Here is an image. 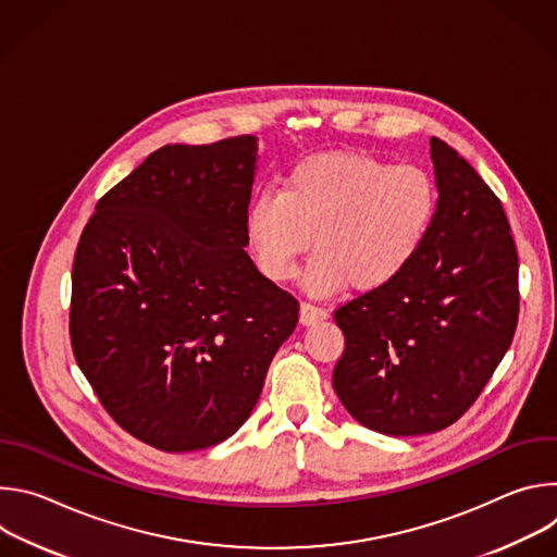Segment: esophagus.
<instances>
[{"label": "esophagus", "mask_w": 557, "mask_h": 557, "mask_svg": "<svg viewBox=\"0 0 557 557\" xmlns=\"http://www.w3.org/2000/svg\"><path fill=\"white\" fill-rule=\"evenodd\" d=\"M329 317V310L326 308H320V306H312L308 301H301L299 304V324L301 326H312L317 322H324Z\"/></svg>", "instance_id": "1"}]
</instances>
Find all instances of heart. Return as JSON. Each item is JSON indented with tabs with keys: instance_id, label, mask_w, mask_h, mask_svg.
<instances>
[{
	"instance_id": "heart-1",
	"label": "heart",
	"mask_w": 557,
	"mask_h": 557,
	"mask_svg": "<svg viewBox=\"0 0 557 557\" xmlns=\"http://www.w3.org/2000/svg\"><path fill=\"white\" fill-rule=\"evenodd\" d=\"M438 209L434 178L363 151L312 153L295 163L282 191L264 189L245 215L247 243L262 275L286 282L314 237L304 271L312 295L348 284L376 290L421 253Z\"/></svg>"
}]
</instances>
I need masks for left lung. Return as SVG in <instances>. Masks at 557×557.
Masks as SVG:
<instances>
[{"mask_svg": "<svg viewBox=\"0 0 557 557\" xmlns=\"http://www.w3.org/2000/svg\"><path fill=\"white\" fill-rule=\"evenodd\" d=\"M432 231L392 284L335 310L346 348L333 372L344 408L368 430H445L479 399L518 324V253L500 200L441 138Z\"/></svg>", "mask_w": 557, "mask_h": 557, "instance_id": "left-lung-1", "label": "left lung"}]
</instances>
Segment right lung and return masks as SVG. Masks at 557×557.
I'll use <instances>...</instances> for the list:
<instances>
[{
  "label": "right lung",
  "instance_id": "1",
  "mask_svg": "<svg viewBox=\"0 0 557 557\" xmlns=\"http://www.w3.org/2000/svg\"><path fill=\"white\" fill-rule=\"evenodd\" d=\"M258 138L165 145L112 187L72 264L74 359L110 417L163 451L251 417L299 304L245 247Z\"/></svg>",
  "mask_w": 557,
  "mask_h": 557
}]
</instances>
